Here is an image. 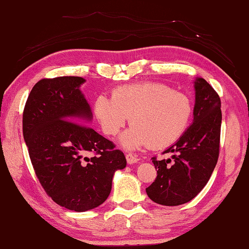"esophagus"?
<instances>
[{
	"label": "esophagus",
	"instance_id": "34e87169",
	"mask_svg": "<svg viewBox=\"0 0 249 249\" xmlns=\"http://www.w3.org/2000/svg\"><path fill=\"white\" fill-rule=\"evenodd\" d=\"M125 159H126V162H128L129 165H133V163H137L139 161V158L133 154H126Z\"/></svg>",
	"mask_w": 249,
	"mask_h": 249
}]
</instances>
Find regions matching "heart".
Returning <instances> with one entry per match:
<instances>
[{
  "mask_svg": "<svg viewBox=\"0 0 249 249\" xmlns=\"http://www.w3.org/2000/svg\"><path fill=\"white\" fill-rule=\"evenodd\" d=\"M193 111L190 96L159 82L125 84L116 88L112 97L100 94L94 102L95 117L107 135L119 133L130 118L133 125L119 139L126 149L171 146L189 128Z\"/></svg>",
  "mask_w": 249,
  "mask_h": 249,
  "instance_id": "1",
  "label": "heart"
}]
</instances>
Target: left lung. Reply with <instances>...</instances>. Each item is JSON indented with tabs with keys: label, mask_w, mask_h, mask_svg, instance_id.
<instances>
[{
	"label": "left lung",
	"mask_w": 249,
	"mask_h": 249,
	"mask_svg": "<svg viewBox=\"0 0 249 249\" xmlns=\"http://www.w3.org/2000/svg\"><path fill=\"white\" fill-rule=\"evenodd\" d=\"M193 123L165 153L171 159L152 161L157 178L146 189L148 197L163 206H179L193 199L207 184L219 157L221 102L203 78L194 80Z\"/></svg>",
	"instance_id": "left-lung-1"
}]
</instances>
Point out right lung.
<instances>
[{"mask_svg":"<svg viewBox=\"0 0 249 249\" xmlns=\"http://www.w3.org/2000/svg\"><path fill=\"white\" fill-rule=\"evenodd\" d=\"M84 82L81 77L42 79L22 115L23 139L41 185L56 204L78 213L104 203L115 172L126 166L123 152L84 125L93 119L80 90ZM90 152L95 156L88 158Z\"/></svg>","mask_w":249,"mask_h":249,"instance_id":"add662e5","label":"right lung"}]
</instances>
